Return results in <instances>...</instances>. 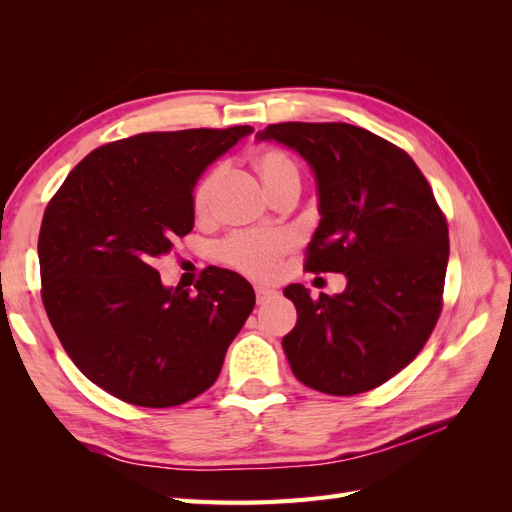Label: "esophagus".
Wrapping results in <instances>:
<instances>
[{"mask_svg":"<svg viewBox=\"0 0 512 512\" xmlns=\"http://www.w3.org/2000/svg\"><path fill=\"white\" fill-rule=\"evenodd\" d=\"M275 294V290H271V288H265V286H256V303L258 305H262V303H267L271 297Z\"/></svg>","mask_w":512,"mask_h":512,"instance_id":"34e87169","label":"esophagus"}]
</instances>
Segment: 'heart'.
<instances>
[{
  "mask_svg": "<svg viewBox=\"0 0 512 512\" xmlns=\"http://www.w3.org/2000/svg\"><path fill=\"white\" fill-rule=\"evenodd\" d=\"M254 166L273 196L288 188V185H299V168L282 149H260L254 158ZM222 177L224 168L215 166L196 183L192 192V209L196 218L207 220L211 215L215 192L220 188ZM292 247L294 237L286 230L235 232V235H230L218 243L215 256L226 267L252 277V280H271L280 271L282 258Z\"/></svg>",
  "mask_w": 512,
  "mask_h": 512,
  "instance_id": "heart-1",
  "label": "heart"
}]
</instances>
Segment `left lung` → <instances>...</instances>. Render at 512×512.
I'll return each instance as SVG.
<instances>
[{
  "mask_svg": "<svg viewBox=\"0 0 512 512\" xmlns=\"http://www.w3.org/2000/svg\"><path fill=\"white\" fill-rule=\"evenodd\" d=\"M277 141L312 166L322 220L305 271L344 273L342 294L284 288L297 324L284 352L309 389L359 395L391 380L423 350L442 312L448 226L408 153L350 123H271Z\"/></svg>",
  "mask_w": 512,
  "mask_h": 512,
  "instance_id": "left-lung-1",
  "label": "left lung"
}]
</instances>
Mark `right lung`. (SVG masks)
Here are the masks:
<instances>
[{"instance_id": "1", "label": "right lung", "mask_w": 512, "mask_h": 512, "mask_svg": "<svg viewBox=\"0 0 512 512\" xmlns=\"http://www.w3.org/2000/svg\"><path fill=\"white\" fill-rule=\"evenodd\" d=\"M250 132H145L106 143L44 209L46 316L72 363L126 404L173 408L205 393L252 314L254 290L237 273L207 267L190 292L164 288L156 271L194 226L200 173Z\"/></svg>"}]
</instances>
